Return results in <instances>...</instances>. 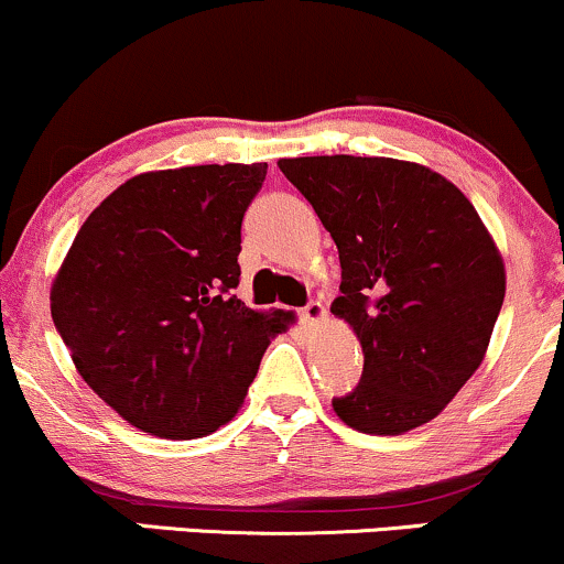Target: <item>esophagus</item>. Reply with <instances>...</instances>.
<instances>
[{"label":"esophagus","instance_id":"34e87169","mask_svg":"<svg viewBox=\"0 0 564 564\" xmlns=\"http://www.w3.org/2000/svg\"><path fill=\"white\" fill-rule=\"evenodd\" d=\"M326 318V307H323L321 302H307L304 307L300 310V321L304 323V326H310V323H318Z\"/></svg>","mask_w":564,"mask_h":564}]
</instances>
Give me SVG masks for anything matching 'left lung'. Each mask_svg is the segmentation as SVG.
Returning a JSON list of instances; mask_svg holds the SVG:
<instances>
[{"label": "left lung", "instance_id": "8db88e82", "mask_svg": "<svg viewBox=\"0 0 564 564\" xmlns=\"http://www.w3.org/2000/svg\"><path fill=\"white\" fill-rule=\"evenodd\" d=\"M332 232L345 318L364 377L334 398L341 422L400 435L435 419L482 364L507 278L469 198L443 174L398 159L278 161Z\"/></svg>", "mask_w": 564, "mask_h": 564}]
</instances>
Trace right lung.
Wrapping results in <instances>:
<instances>
[{
	"label": "right lung",
	"instance_id": "obj_1",
	"mask_svg": "<svg viewBox=\"0 0 564 564\" xmlns=\"http://www.w3.org/2000/svg\"><path fill=\"white\" fill-rule=\"evenodd\" d=\"M268 164L127 180L87 217L53 283V321L82 379L151 435L230 422L281 318L232 294L241 223Z\"/></svg>",
	"mask_w": 564,
	"mask_h": 564
}]
</instances>
